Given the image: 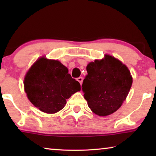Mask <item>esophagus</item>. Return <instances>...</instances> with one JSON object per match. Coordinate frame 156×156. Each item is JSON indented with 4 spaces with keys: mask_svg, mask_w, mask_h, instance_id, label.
I'll list each match as a JSON object with an SVG mask.
<instances>
[{
    "mask_svg": "<svg viewBox=\"0 0 156 156\" xmlns=\"http://www.w3.org/2000/svg\"><path fill=\"white\" fill-rule=\"evenodd\" d=\"M77 81L80 83V84L82 85V82H83V77H82V76H80V77H78L77 78Z\"/></svg>",
    "mask_w": 156,
    "mask_h": 156,
    "instance_id": "34e87169",
    "label": "esophagus"
}]
</instances>
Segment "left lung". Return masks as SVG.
<instances>
[{"label":"left lung","mask_w":156,"mask_h":156,"mask_svg":"<svg viewBox=\"0 0 156 156\" xmlns=\"http://www.w3.org/2000/svg\"><path fill=\"white\" fill-rule=\"evenodd\" d=\"M82 89L89 107L105 116L120 108L131 87V72L121 61L110 55L90 62L87 67Z\"/></svg>","instance_id":"1"}]
</instances>
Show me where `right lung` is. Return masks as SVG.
<instances>
[{"label": "right lung", "mask_w": 156, "mask_h": 156, "mask_svg": "<svg viewBox=\"0 0 156 156\" xmlns=\"http://www.w3.org/2000/svg\"><path fill=\"white\" fill-rule=\"evenodd\" d=\"M24 87L31 103L48 114L62 109L66 99L81 90L80 84L68 74L65 66L44 57L37 59L27 72Z\"/></svg>", "instance_id": "obj_1"}]
</instances>
